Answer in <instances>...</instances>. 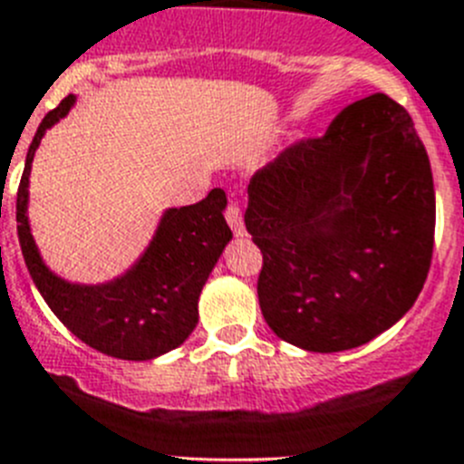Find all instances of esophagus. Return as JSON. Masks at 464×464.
<instances>
[{
    "label": "esophagus",
    "instance_id": "34e87169",
    "mask_svg": "<svg viewBox=\"0 0 464 464\" xmlns=\"http://www.w3.org/2000/svg\"><path fill=\"white\" fill-rule=\"evenodd\" d=\"M225 218H227L229 227L237 237H241L246 232L244 229V216H241V207L237 202H229L227 208H225Z\"/></svg>",
    "mask_w": 464,
    "mask_h": 464
}]
</instances>
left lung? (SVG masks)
<instances>
[{
  "mask_svg": "<svg viewBox=\"0 0 464 464\" xmlns=\"http://www.w3.org/2000/svg\"><path fill=\"white\" fill-rule=\"evenodd\" d=\"M257 299L283 342L362 346L416 302L434 248V186L411 116L376 92L297 139L248 186Z\"/></svg>",
  "mask_w": 464,
  "mask_h": 464,
  "instance_id": "obj_1",
  "label": "left lung"
}]
</instances>
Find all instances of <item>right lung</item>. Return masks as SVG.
Listing matches in <instances>:
<instances>
[{"instance_id":"1","label":"right lung","mask_w":464,"mask_h":464,"mask_svg":"<svg viewBox=\"0 0 464 464\" xmlns=\"http://www.w3.org/2000/svg\"><path fill=\"white\" fill-rule=\"evenodd\" d=\"M67 94L41 121L15 197V220L24 265L53 314L72 334L111 358L150 360L181 346L197 327V299L232 239L223 216L225 192L213 188L202 202L169 208L149 251L125 276L104 285H72L46 269L27 225V183L34 150L48 127L69 113Z\"/></svg>"}]
</instances>
